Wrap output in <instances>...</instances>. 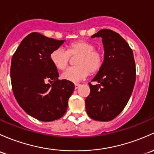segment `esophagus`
I'll use <instances>...</instances> for the list:
<instances>
[{
	"mask_svg": "<svg viewBox=\"0 0 154 154\" xmlns=\"http://www.w3.org/2000/svg\"><path fill=\"white\" fill-rule=\"evenodd\" d=\"M80 86H81V85H79V84H75V89L76 90V89L79 88Z\"/></svg>",
	"mask_w": 154,
	"mask_h": 154,
	"instance_id": "34e87169",
	"label": "esophagus"
}]
</instances>
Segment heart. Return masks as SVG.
<instances>
[{
	"mask_svg": "<svg viewBox=\"0 0 154 154\" xmlns=\"http://www.w3.org/2000/svg\"><path fill=\"white\" fill-rule=\"evenodd\" d=\"M76 66L68 68L61 78L71 82L83 80L90 74H95L100 70L103 64L102 53L95 49L92 43L84 40L72 42L67 46L66 51L58 48L52 52L50 59L58 69H64L68 66L70 57H76Z\"/></svg>",
	"mask_w": 154,
	"mask_h": 154,
	"instance_id": "obj_1",
	"label": "heart"
}]
</instances>
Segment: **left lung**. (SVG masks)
<instances>
[{"label": "left lung", "mask_w": 154, "mask_h": 154, "mask_svg": "<svg viewBox=\"0 0 154 154\" xmlns=\"http://www.w3.org/2000/svg\"><path fill=\"white\" fill-rule=\"evenodd\" d=\"M101 38L104 61L100 70L89 83L90 95L85 99L88 116L96 121L113 119L125 108L132 94L136 81V64L133 50L116 32L103 29L91 36Z\"/></svg>", "instance_id": "1"}]
</instances>
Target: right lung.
<instances>
[{"instance_id": "add662e5", "label": "right lung", "mask_w": 154, "mask_h": 154, "mask_svg": "<svg viewBox=\"0 0 154 154\" xmlns=\"http://www.w3.org/2000/svg\"><path fill=\"white\" fill-rule=\"evenodd\" d=\"M64 42L32 32L12 56L10 77L14 96L20 107L39 121L62 117L75 88L72 82L58 80L59 74L50 59L52 52Z\"/></svg>"}]
</instances>
